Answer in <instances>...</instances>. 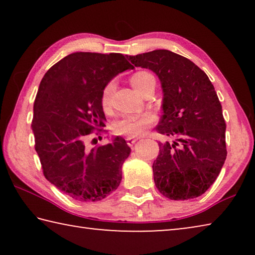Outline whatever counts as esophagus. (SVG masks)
<instances>
[{
  "instance_id": "1",
  "label": "esophagus",
  "mask_w": 255,
  "mask_h": 255,
  "mask_svg": "<svg viewBox=\"0 0 255 255\" xmlns=\"http://www.w3.org/2000/svg\"><path fill=\"white\" fill-rule=\"evenodd\" d=\"M127 144L129 145V146H132L133 144L136 143V141L138 140V138H135V137H127Z\"/></svg>"
}]
</instances>
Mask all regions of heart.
Here are the masks:
<instances>
[{"mask_svg":"<svg viewBox=\"0 0 255 255\" xmlns=\"http://www.w3.org/2000/svg\"><path fill=\"white\" fill-rule=\"evenodd\" d=\"M152 79H154V77L150 73L146 71H139L133 73L130 76V83L138 92H140L143 86ZM114 81L108 82L103 86L100 96V103L102 110L105 112H109L111 110V97L112 93H114ZM155 120H156V117H155V115L150 114V112H146V114L141 115L125 116V117L118 119L114 124V131L117 135L137 137L143 135L146 129L152 126L155 123Z\"/></svg>","mask_w":255,"mask_h":255,"instance_id":"1","label":"heart"}]
</instances>
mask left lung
<instances>
[{
	"label": "left lung",
	"mask_w": 255,
	"mask_h": 255,
	"mask_svg": "<svg viewBox=\"0 0 255 255\" xmlns=\"http://www.w3.org/2000/svg\"><path fill=\"white\" fill-rule=\"evenodd\" d=\"M127 57L158 76L163 116L156 130L174 139L158 143L155 185L171 200L201 196L217 179L227 156L226 124L214 85L195 63L170 50Z\"/></svg>",
	"instance_id": "left-lung-1"
}]
</instances>
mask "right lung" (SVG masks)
<instances>
[{
	"instance_id": "1",
	"label": "right lung",
	"mask_w": 255,
	"mask_h": 255,
	"mask_svg": "<svg viewBox=\"0 0 255 255\" xmlns=\"http://www.w3.org/2000/svg\"><path fill=\"white\" fill-rule=\"evenodd\" d=\"M133 66L123 54L73 53L42 77L33 103L34 148L42 173L73 199L99 201L119 187L130 147L123 137L86 147L91 133L106 126L101 91L116 75Z\"/></svg>"
}]
</instances>
